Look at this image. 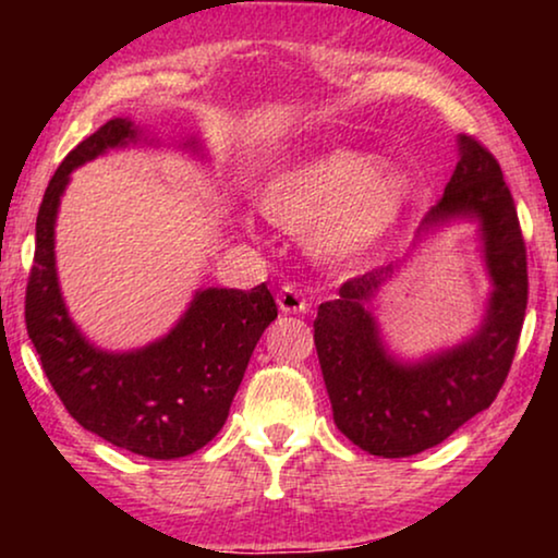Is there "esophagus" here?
Returning a JSON list of instances; mask_svg holds the SVG:
<instances>
[{
    "mask_svg": "<svg viewBox=\"0 0 558 558\" xmlns=\"http://www.w3.org/2000/svg\"><path fill=\"white\" fill-rule=\"evenodd\" d=\"M277 304H279L281 312H287V315H289V312H304V310H307V300H304L300 289H294V287L281 289V292L277 294Z\"/></svg>",
    "mask_w": 558,
    "mask_h": 558,
    "instance_id": "34e87169",
    "label": "esophagus"
}]
</instances>
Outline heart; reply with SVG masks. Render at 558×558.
<instances>
[{"label": "heart", "mask_w": 558, "mask_h": 558, "mask_svg": "<svg viewBox=\"0 0 558 558\" xmlns=\"http://www.w3.org/2000/svg\"><path fill=\"white\" fill-rule=\"evenodd\" d=\"M414 201L401 167L368 151L338 147L294 159L262 182L256 205L284 231L310 228V251L323 262H355L396 231Z\"/></svg>", "instance_id": "heart-1"}]
</instances>
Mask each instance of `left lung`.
Segmentation results:
<instances>
[{
	"label": "left lung",
	"instance_id": "1",
	"mask_svg": "<svg viewBox=\"0 0 558 558\" xmlns=\"http://www.w3.org/2000/svg\"><path fill=\"white\" fill-rule=\"evenodd\" d=\"M457 149L452 180L426 213L411 251L439 228L460 220L477 226L490 292L475 330L416 361L388 348L373 302L407 258L345 281L338 300L317 310L315 345L335 426L376 457H411L437 447L490 407L521 338L529 271L513 195L483 144L460 134Z\"/></svg>",
	"mask_w": 558,
	"mask_h": 558
}]
</instances>
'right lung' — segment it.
Segmentation results:
<instances>
[{
  "label": "right lung",
  "instance_id": "add662e5",
  "mask_svg": "<svg viewBox=\"0 0 558 558\" xmlns=\"http://www.w3.org/2000/svg\"><path fill=\"white\" fill-rule=\"evenodd\" d=\"M129 144H151L132 119H111L63 159L43 195L35 223V262L25 294L27 335L43 371L75 422L113 447L174 460L223 429L258 338L277 319L266 284L251 292L197 289L162 338L134 350H104L68 315L56 266V220L71 172ZM180 149L205 159L190 136Z\"/></svg>",
  "mask_w": 558,
  "mask_h": 558
}]
</instances>
